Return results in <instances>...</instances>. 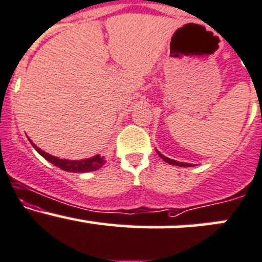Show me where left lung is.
<instances>
[{"label": "left lung", "instance_id": "8db88e82", "mask_svg": "<svg viewBox=\"0 0 262 262\" xmlns=\"http://www.w3.org/2000/svg\"><path fill=\"white\" fill-rule=\"evenodd\" d=\"M157 153H158V155H159L160 158H162V159L164 160V162L169 163V164H170V165H177V166H192L191 164H188V163H182V162H177V160L170 159V158L164 157V155H163V154H160L159 151H158V150H157Z\"/></svg>", "mask_w": 262, "mask_h": 262}]
</instances>
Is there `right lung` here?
<instances>
[{"instance_id": "right-lung-1", "label": "right lung", "mask_w": 262, "mask_h": 262, "mask_svg": "<svg viewBox=\"0 0 262 262\" xmlns=\"http://www.w3.org/2000/svg\"><path fill=\"white\" fill-rule=\"evenodd\" d=\"M31 144L39 154L45 158L46 160L53 164V165L58 166L62 170L71 171V173H88V171H94L98 170L103 166V164L105 163L104 158L100 157V155H94L93 158H89V159H83V160H68V159H59V158L53 157V155L46 153L42 149H39L32 140L30 139Z\"/></svg>"}]
</instances>
